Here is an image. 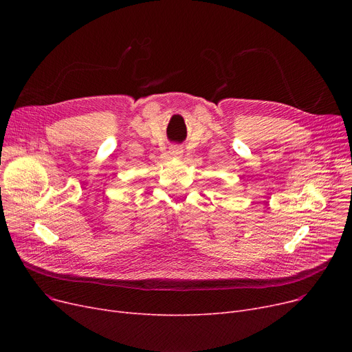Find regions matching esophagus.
<instances>
[{
    "label": "esophagus",
    "instance_id": "esophagus-1",
    "mask_svg": "<svg viewBox=\"0 0 352 352\" xmlns=\"http://www.w3.org/2000/svg\"><path fill=\"white\" fill-rule=\"evenodd\" d=\"M182 148L179 146V145H173L171 148H170V154H171V157H174V158H181L182 157Z\"/></svg>",
    "mask_w": 352,
    "mask_h": 352
}]
</instances>
